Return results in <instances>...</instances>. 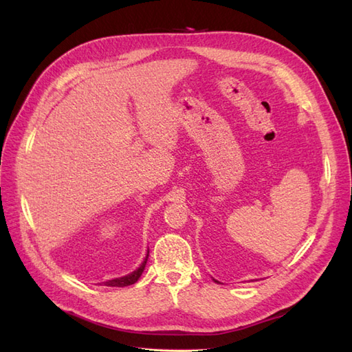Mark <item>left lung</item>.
Segmentation results:
<instances>
[{"label": "left lung", "mask_w": 352, "mask_h": 352, "mask_svg": "<svg viewBox=\"0 0 352 352\" xmlns=\"http://www.w3.org/2000/svg\"><path fill=\"white\" fill-rule=\"evenodd\" d=\"M216 282H217V280H216Z\"/></svg>", "instance_id": "8db88e82"}]
</instances>
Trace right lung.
I'll return each mask as SVG.
<instances>
[{"instance_id": "1", "label": "right lung", "mask_w": 352, "mask_h": 352, "mask_svg": "<svg viewBox=\"0 0 352 352\" xmlns=\"http://www.w3.org/2000/svg\"><path fill=\"white\" fill-rule=\"evenodd\" d=\"M146 260H148V254H146L145 260L142 261V264H141L140 267H138V269H136L133 273L127 274V276H123V278H119V279H113V280L105 282V285H107V286H116V287H123V286H129V285H133L135 282H138V279L141 278V274H142V272H144V269H145Z\"/></svg>"}]
</instances>
